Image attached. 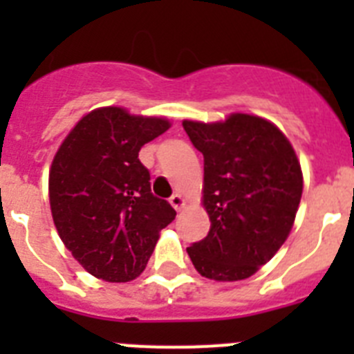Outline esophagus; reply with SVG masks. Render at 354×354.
Wrapping results in <instances>:
<instances>
[{"label":"esophagus","mask_w":354,"mask_h":354,"mask_svg":"<svg viewBox=\"0 0 354 354\" xmlns=\"http://www.w3.org/2000/svg\"><path fill=\"white\" fill-rule=\"evenodd\" d=\"M170 204L174 205V209L175 211H180V209L184 207V204H186V202H184V198L180 195H177V193H175V195H171V198H170Z\"/></svg>","instance_id":"1"}]
</instances>
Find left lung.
I'll return each instance as SVG.
<instances>
[{"instance_id": "obj_1", "label": "left lung", "mask_w": 354, "mask_h": 354, "mask_svg": "<svg viewBox=\"0 0 354 354\" xmlns=\"http://www.w3.org/2000/svg\"><path fill=\"white\" fill-rule=\"evenodd\" d=\"M204 154L209 234L187 248L195 270L218 282L252 277L286 243L303 192L292 145L274 124L246 113L225 122L184 120Z\"/></svg>"}]
</instances>
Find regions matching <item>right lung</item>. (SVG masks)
<instances>
[{"label": "right lung", "mask_w": 354, "mask_h": 354, "mask_svg": "<svg viewBox=\"0 0 354 354\" xmlns=\"http://www.w3.org/2000/svg\"><path fill=\"white\" fill-rule=\"evenodd\" d=\"M170 127L167 118L136 117L108 106L84 115L67 134L49 170L53 221L72 257L106 282L143 273L159 230L175 220L150 192L138 152Z\"/></svg>", "instance_id": "add662e5"}]
</instances>
